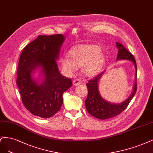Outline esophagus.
Wrapping results in <instances>:
<instances>
[{
	"label": "esophagus",
	"mask_w": 153,
	"mask_h": 153,
	"mask_svg": "<svg viewBox=\"0 0 153 153\" xmlns=\"http://www.w3.org/2000/svg\"><path fill=\"white\" fill-rule=\"evenodd\" d=\"M72 84L74 86H78L79 85L81 84V81L79 79H74L73 81H72Z\"/></svg>",
	"instance_id": "34e87169"
}]
</instances>
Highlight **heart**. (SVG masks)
I'll list each match as a JSON object with an SVG mask.
<instances>
[{"instance_id": "heart-1", "label": "heart", "mask_w": 153, "mask_h": 153, "mask_svg": "<svg viewBox=\"0 0 153 153\" xmlns=\"http://www.w3.org/2000/svg\"><path fill=\"white\" fill-rule=\"evenodd\" d=\"M100 46L93 44H80L72 48L69 51V56H64L61 60V65L67 74L76 72L78 67H82L84 75L91 77L99 72L103 67L105 57L100 53Z\"/></svg>"}]
</instances>
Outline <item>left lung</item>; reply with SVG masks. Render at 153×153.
Here are the masks:
<instances>
[{
	"label": "left lung",
	"instance_id": "obj_1",
	"mask_svg": "<svg viewBox=\"0 0 153 153\" xmlns=\"http://www.w3.org/2000/svg\"><path fill=\"white\" fill-rule=\"evenodd\" d=\"M116 44L118 48L116 60H126L131 61L133 63L135 69V80L134 86H133V91L130 95L125 101L120 103L108 102L100 95L99 89H98V83L105 72L104 71L95 77L93 79L88 81L86 84L88 94L85 100L86 109L89 114L100 120L109 119V118L120 114L128 105L137 91V64L135 58L131 53L128 51L121 44L116 42Z\"/></svg>",
	"mask_w": 153,
	"mask_h": 153
}]
</instances>
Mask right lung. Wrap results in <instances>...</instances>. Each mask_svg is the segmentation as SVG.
I'll return each mask as SVG.
<instances>
[{
    "label": "right lung",
    "mask_w": 153,
    "mask_h": 153,
    "mask_svg": "<svg viewBox=\"0 0 153 153\" xmlns=\"http://www.w3.org/2000/svg\"><path fill=\"white\" fill-rule=\"evenodd\" d=\"M65 40L62 34L39 36L19 57L16 84L23 105L34 116L55 115L62 105L63 93L72 86L71 79L61 74L56 62Z\"/></svg>",
    "instance_id": "obj_1"
}]
</instances>
